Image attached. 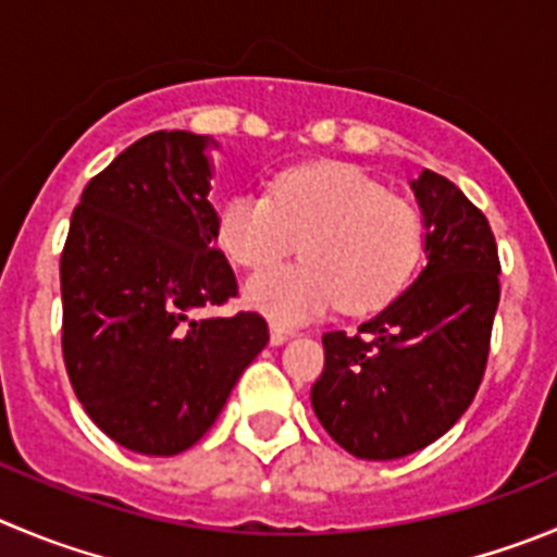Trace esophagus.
<instances>
[{"label":"esophagus","mask_w":557,"mask_h":557,"mask_svg":"<svg viewBox=\"0 0 557 557\" xmlns=\"http://www.w3.org/2000/svg\"><path fill=\"white\" fill-rule=\"evenodd\" d=\"M294 337V332L285 330V326L280 324H272V346H283L285 341H290Z\"/></svg>","instance_id":"esophagus-1"}]
</instances>
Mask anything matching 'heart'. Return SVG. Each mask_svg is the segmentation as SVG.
<instances>
[{
	"label": "heart",
	"mask_w": 557,
	"mask_h": 557,
	"mask_svg": "<svg viewBox=\"0 0 557 557\" xmlns=\"http://www.w3.org/2000/svg\"><path fill=\"white\" fill-rule=\"evenodd\" d=\"M231 261L261 269L302 242L305 261L272 267L247 283V302L277 324H305L343 305L371 313L393 302L412 277L423 225L407 200L341 161L280 175L272 195L238 191L216 220Z\"/></svg>",
	"instance_id": "obj_1"
}]
</instances>
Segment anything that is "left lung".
<instances>
[{
	"mask_svg": "<svg viewBox=\"0 0 557 557\" xmlns=\"http://www.w3.org/2000/svg\"><path fill=\"white\" fill-rule=\"evenodd\" d=\"M425 267L357 335L326 332L315 418L357 459L414 454L467 412L490 357L500 258L486 216L443 175L412 181Z\"/></svg>",
	"mask_w": 557,
	"mask_h": 557,
	"instance_id": "obj_1",
	"label": "left lung"
}]
</instances>
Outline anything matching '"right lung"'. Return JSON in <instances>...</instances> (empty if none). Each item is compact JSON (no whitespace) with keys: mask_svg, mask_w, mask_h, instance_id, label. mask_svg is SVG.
Here are the masks:
<instances>
[{"mask_svg":"<svg viewBox=\"0 0 557 557\" xmlns=\"http://www.w3.org/2000/svg\"><path fill=\"white\" fill-rule=\"evenodd\" d=\"M211 137L153 132L82 191L60 261L62 357L92 423L123 448L175 456L220 418L269 343L258 313L195 319L238 294L216 249Z\"/></svg>","mask_w":557,"mask_h":557,"instance_id":"obj_1","label":"right lung"}]
</instances>
